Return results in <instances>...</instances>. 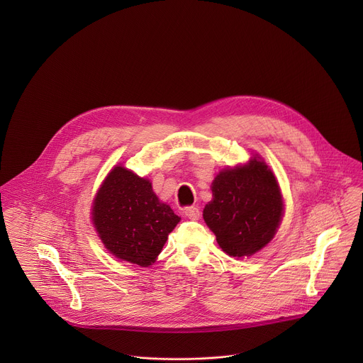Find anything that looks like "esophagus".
I'll list each match as a JSON object with an SVG mask.
<instances>
[{"label":"esophagus","mask_w":363,"mask_h":363,"mask_svg":"<svg viewBox=\"0 0 363 363\" xmlns=\"http://www.w3.org/2000/svg\"><path fill=\"white\" fill-rule=\"evenodd\" d=\"M184 214H185V217H188L189 220H194V221L199 220V217H201V211L198 206H186Z\"/></svg>","instance_id":"34e87169"}]
</instances>
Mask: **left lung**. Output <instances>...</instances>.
I'll use <instances>...</instances> for the list:
<instances>
[{
	"instance_id": "8db88e82",
	"label": "left lung",
	"mask_w": 363,
	"mask_h": 363,
	"mask_svg": "<svg viewBox=\"0 0 363 363\" xmlns=\"http://www.w3.org/2000/svg\"><path fill=\"white\" fill-rule=\"evenodd\" d=\"M213 201L205 205L203 221L218 245L231 257H250L274 237L283 198L274 174L263 160L223 169L211 185Z\"/></svg>"
}]
</instances>
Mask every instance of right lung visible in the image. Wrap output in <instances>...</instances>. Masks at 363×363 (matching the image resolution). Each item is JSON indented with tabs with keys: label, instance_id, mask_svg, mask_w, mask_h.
<instances>
[{
	"label": "right lung",
	"instance_id": "obj_1",
	"mask_svg": "<svg viewBox=\"0 0 363 363\" xmlns=\"http://www.w3.org/2000/svg\"><path fill=\"white\" fill-rule=\"evenodd\" d=\"M91 220L111 254L147 267L181 218L155 195L149 179L115 167L93 199Z\"/></svg>",
	"mask_w": 363,
	"mask_h": 363
}]
</instances>
